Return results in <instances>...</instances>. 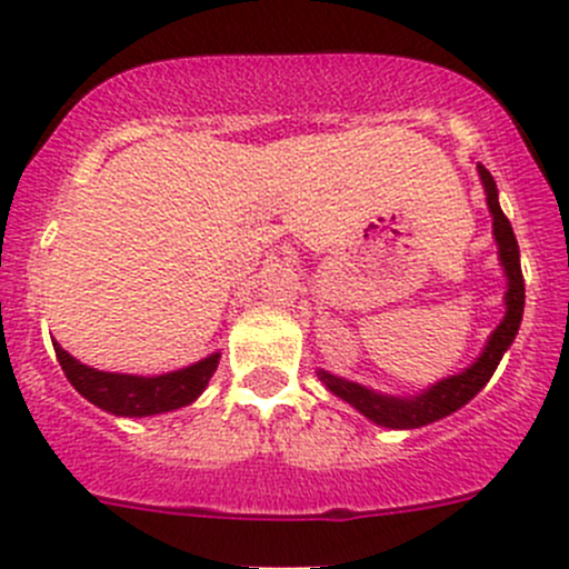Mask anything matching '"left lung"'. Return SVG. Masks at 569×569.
<instances>
[{"instance_id":"1","label":"left lung","mask_w":569,"mask_h":569,"mask_svg":"<svg viewBox=\"0 0 569 569\" xmlns=\"http://www.w3.org/2000/svg\"><path fill=\"white\" fill-rule=\"evenodd\" d=\"M478 177H481L489 212H492V234L495 243H498L500 266H503L506 273L503 320H500L498 329L489 335L481 357H478L470 368H465L462 373L437 381L435 387L423 390L420 396H381V392L368 390V387L357 385V381L337 379V376L326 373V370H318L320 381H323L337 398L351 403L357 412H362L365 418L373 420L376 426H385V429H420V426H429L435 423V420L448 418L451 412H457L459 407H465L470 398H476L478 392H481V387L492 379L495 368H498L506 348L515 342L517 329H520L522 307H526V282H522L520 271V249H517V238L515 232H511L509 218L503 216V210H500L498 204V188H495L492 173L483 166H478Z\"/></svg>"}]
</instances>
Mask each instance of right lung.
I'll return each mask as SVG.
<instances>
[{"mask_svg": "<svg viewBox=\"0 0 569 569\" xmlns=\"http://www.w3.org/2000/svg\"><path fill=\"white\" fill-rule=\"evenodd\" d=\"M54 353H58V362L71 387L82 398L118 418H149V415L188 407L204 392L207 381L216 373L218 359H221V353H210L190 368L173 370V373L129 376L88 368L69 351H63L58 342H54Z\"/></svg>", "mask_w": 569, "mask_h": 569, "instance_id": "add662e5", "label": "right lung"}]
</instances>
